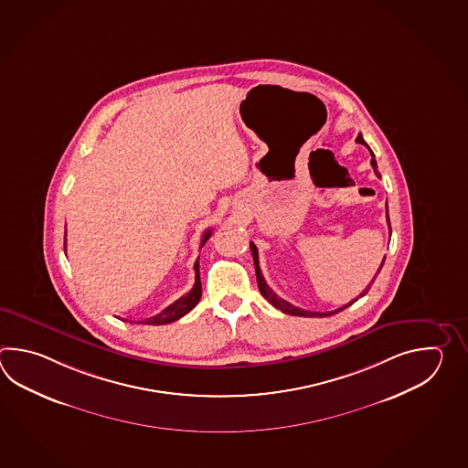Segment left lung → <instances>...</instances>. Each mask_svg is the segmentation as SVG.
Returning <instances> with one entry per match:
<instances>
[{
  "label": "left lung",
  "mask_w": 468,
  "mask_h": 468,
  "mask_svg": "<svg viewBox=\"0 0 468 468\" xmlns=\"http://www.w3.org/2000/svg\"><path fill=\"white\" fill-rule=\"evenodd\" d=\"M356 142L358 144H363V145H367L368 147V144L363 140V135L358 133V137H356ZM369 149V147H368ZM371 152V149H369ZM371 165H373V169L377 172L378 169V165H377V160H375V154L371 152ZM377 176L379 177L378 172H377ZM387 220H388V228H389V236H391V226H389V214H388V206H387ZM250 252H252V259H254V266H256V279H258V288L261 291V294L264 296V298L268 299L269 303L274 306V308L279 309V311H282V313H286V314H291V316H303V318H326V316H331V314H336L339 311H343V309L348 308L351 306L353 303H356L358 298L361 296H365L367 292H368L369 288H371V284H373V281H371V284H368V288L365 289L361 294H359L358 298L353 299V301H349L348 304H345V306H341V308L335 309V311H326V313H316V311H308V309H301L296 308V306H292L291 303L288 301H284V299L279 298L278 294L272 291V289L269 288L268 284H266V281H264V276H262V272H261V268H259V254L258 248L254 246V242H250ZM387 258V256H385ZM383 262H385V259L381 261V266H379L378 272L383 268ZM377 272V274H378Z\"/></svg>",
  "instance_id": "left-lung-1"
}]
</instances>
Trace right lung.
Returning a JSON list of instances; mask_svg holds the SVG:
<instances>
[{
    "instance_id": "right-lung-1",
    "label": "right lung",
    "mask_w": 468,
    "mask_h": 468,
    "mask_svg": "<svg viewBox=\"0 0 468 468\" xmlns=\"http://www.w3.org/2000/svg\"><path fill=\"white\" fill-rule=\"evenodd\" d=\"M65 234H67V232H65ZM210 234H212V230L210 229L204 232L202 240H200V246L206 244V240L210 238ZM65 238H67V236H65ZM65 248H67V242H65ZM194 271H196V282H194V286H192L189 292L184 294L182 298L177 299L176 303H172L170 306H167V308L164 309L159 314L145 319L142 324H154V326L169 324V323H174V321H177V319L182 318V316H186L190 309L196 308V304L199 303L200 296H202V284H200L199 276V259H197L196 264H194Z\"/></svg>"
}]
</instances>
